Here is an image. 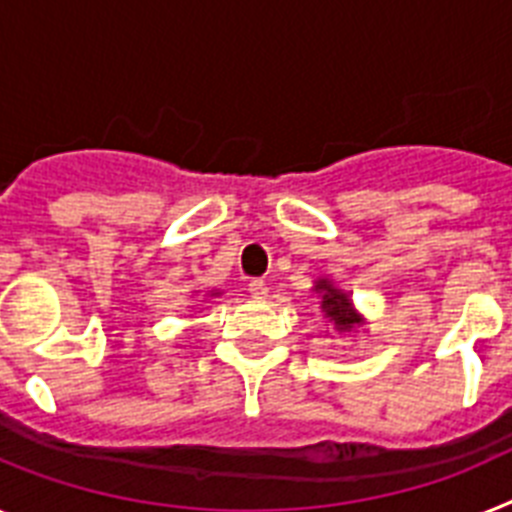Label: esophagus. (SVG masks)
<instances>
[{
    "label": "esophagus",
    "instance_id": "obj_1",
    "mask_svg": "<svg viewBox=\"0 0 512 512\" xmlns=\"http://www.w3.org/2000/svg\"><path fill=\"white\" fill-rule=\"evenodd\" d=\"M249 294L263 302V299H268V283H265V281H252V283H249Z\"/></svg>",
    "mask_w": 512,
    "mask_h": 512
}]
</instances>
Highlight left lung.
Masks as SVG:
<instances>
[{"label":"left lung","instance_id":"8db88e82","mask_svg":"<svg viewBox=\"0 0 512 512\" xmlns=\"http://www.w3.org/2000/svg\"><path fill=\"white\" fill-rule=\"evenodd\" d=\"M317 296H320V309L322 317L336 328V333L341 336H351V333H359V328L367 325L364 315H359V309L354 307L351 296L343 289H338L333 278L320 276L315 278V286H312Z\"/></svg>","mask_w":512,"mask_h":512}]
</instances>
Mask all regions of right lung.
<instances>
[{
    "mask_svg": "<svg viewBox=\"0 0 512 512\" xmlns=\"http://www.w3.org/2000/svg\"><path fill=\"white\" fill-rule=\"evenodd\" d=\"M223 291L221 289H210V291H205V296H221ZM195 296H197V291H195Z\"/></svg>",
    "mask_w": 512,
    "mask_h": 512,
    "instance_id": "1",
    "label": "right lung"
}]
</instances>
